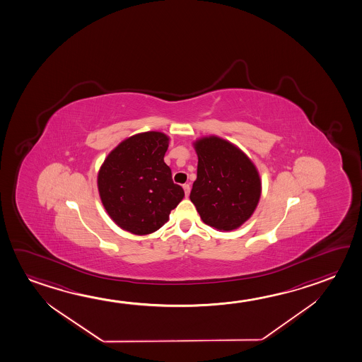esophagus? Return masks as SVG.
I'll return each instance as SVG.
<instances>
[{
    "mask_svg": "<svg viewBox=\"0 0 362 362\" xmlns=\"http://www.w3.org/2000/svg\"><path fill=\"white\" fill-rule=\"evenodd\" d=\"M182 187H184L185 195H186V197H189V194H190V185L185 184Z\"/></svg>",
    "mask_w": 362,
    "mask_h": 362,
    "instance_id": "34e87169",
    "label": "esophagus"
}]
</instances>
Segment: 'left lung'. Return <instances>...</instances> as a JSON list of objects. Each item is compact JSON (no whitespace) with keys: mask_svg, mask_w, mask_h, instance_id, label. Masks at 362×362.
I'll list each match as a JSON object with an SVG mask.
<instances>
[{"mask_svg":"<svg viewBox=\"0 0 362 362\" xmlns=\"http://www.w3.org/2000/svg\"><path fill=\"white\" fill-rule=\"evenodd\" d=\"M197 177L190 192L202 221L219 230L240 227L261 197V181L250 158L218 136L195 143Z\"/></svg>","mask_w":362,"mask_h":362,"instance_id":"left-lung-1","label":"left lung"}]
</instances>
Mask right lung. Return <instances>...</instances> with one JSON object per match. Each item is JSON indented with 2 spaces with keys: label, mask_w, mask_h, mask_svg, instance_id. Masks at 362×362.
<instances>
[{
  "label": "right lung",
  "mask_w": 362,
  "mask_h": 362,
  "mask_svg": "<svg viewBox=\"0 0 362 362\" xmlns=\"http://www.w3.org/2000/svg\"><path fill=\"white\" fill-rule=\"evenodd\" d=\"M168 138L158 132L133 135L122 141L98 172L101 202L117 226L130 233H153L185 192L172 180L163 157Z\"/></svg>",
  "instance_id": "add662e5"
}]
</instances>
